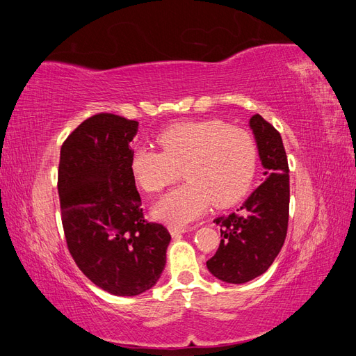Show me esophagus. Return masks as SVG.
Wrapping results in <instances>:
<instances>
[{
	"instance_id": "obj_1",
	"label": "esophagus",
	"mask_w": 356,
	"mask_h": 356,
	"mask_svg": "<svg viewBox=\"0 0 356 356\" xmlns=\"http://www.w3.org/2000/svg\"><path fill=\"white\" fill-rule=\"evenodd\" d=\"M188 229H186V227H177V225H169V233L174 236V238H178L179 234H182V233H186Z\"/></svg>"
}]
</instances>
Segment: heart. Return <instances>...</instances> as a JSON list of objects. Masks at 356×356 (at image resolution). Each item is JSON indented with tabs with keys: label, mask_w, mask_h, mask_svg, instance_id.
Wrapping results in <instances>:
<instances>
[{
	"label": "heart",
	"mask_w": 356,
	"mask_h": 356,
	"mask_svg": "<svg viewBox=\"0 0 356 356\" xmlns=\"http://www.w3.org/2000/svg\"><path fill=\"white\" fill-rule=\"evenodd\" d=\"M161 152L136 147L129 166L138 187L157 195L182 170L187 181L159 200L154 217L186 225L209 208H225L250 188L257 168L254 138L222 120H191L170 124L157 136Z\"/></svg>",
	"instance_id": "b5f03b06"
}]
</instances>
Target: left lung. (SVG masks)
<instances>
[{"label": "left lung", "instance_id": "left-lung-1", "mask_svg": "<svg viewBox=\"0 0 356 356\" xmlns=\"http://www.w3.org/2000/svg\"><path fill=\"white\" fill-rule=\"evenodd\" d=\"M250 127L264 168V182L239 209L215 218L221 227L217 252L208 270L227 284H245L263 275L284 246L289 212V169L281 134L260 114Z\"/></svg>", "mask_w": 356, "mask_h": 356}]
</instances>
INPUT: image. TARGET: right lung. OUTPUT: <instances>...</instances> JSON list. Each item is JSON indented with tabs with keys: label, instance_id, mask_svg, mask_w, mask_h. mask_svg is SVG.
<instances>
[{
	"label": "right lung",
	"instance_id": "1",
	"mask_svg": "<svg viewBox=\"0 0 356 356\" xmlns=\"http://www.w3.org/2000/svg\"><path fill=\"white\" fill-rule=\"evenodd\" d=\"M138 122L101 113L60 148L58 191L70 254L90 281L114 296L153 288L166 264L170 234L144 220L131 174Z\"/></svg>",
	"mask_w": 356,
	"mask_h": 356
}]
</instances>
